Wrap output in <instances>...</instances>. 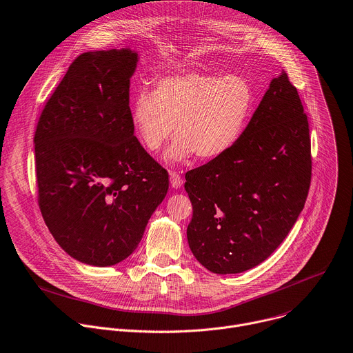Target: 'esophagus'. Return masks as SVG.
Here are the masks:
<instances>
[{
  "instance_id": "34e87169",
  "label": "esophagus",
  "mask_w": 353,
  "mask_h": 353,
  "mask_svg": "<svg viewBox=\"0 0 353 353\" xmlns=\"http://www.w3.org/2000/svg\"><path fill=\"white\" fill-rule=\"evenodd\" d=\"M170 184L173 188H180L183 185V179L177 172H170Z\"/></svg>"
}]
</instances>
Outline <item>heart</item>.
<instances>
[{"label":"heart","mask_w":353,"mask_h":353,"mask_svg":"<svg viewBox=\"0 0 353 353\" xmlns=\"http://www.w3.org/2000/svg\"><path fill=\"white\" fill-rule=\"evenodd\" d=\"M254 109V91L241 76L185 73L161 79L152 91L140 90L132 123L141 144L158 152L176 132L166 159L180 162L223 155L241 137Z\"/></svg>","instance_id":"b5f03b06"}]
</instances>
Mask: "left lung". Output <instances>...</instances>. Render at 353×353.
I'll list each match as a JSON object with an SVG mask.
<instances>
[{
    "label": "left lung",
    "mask_w": 353,
    "mask_h": 353,
    "mask_svg": "<svg viewBox=\"0 0 353 353\" xmlns=\"http://www.w3.org/2000/svg\"><path fill=\"white\" fill-rule=\"evenodd\" d=\"M307 116L285 72L270 81L239 141L185 173L192 203L187 240L216 274L266 261L295 224L310 187Z\"/></svg>",
    "instance_id": "obj_1"
}]
</instances>
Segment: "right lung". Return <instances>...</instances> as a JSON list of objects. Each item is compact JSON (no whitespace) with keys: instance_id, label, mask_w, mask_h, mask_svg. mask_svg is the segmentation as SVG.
Segmentation results:
<instances>
[{"instance_id":"obj_1","label":"right lung","mask_w":353,"mask_h":353,"mask_svg":"<svg viewBox=\"0 0 353 353\" xmlns=\"http://www.w3.org/2000/svg\"><path fill=\"white\" fill-rule=\"evenodd\" d=\"M130 48L84 52L46 103L34 134L43 219L76 261L105 268L130 256L169 188L168 172L134 136Z\"/></svg>"}]
</instances>
